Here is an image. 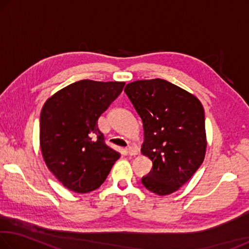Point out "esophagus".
<instances>
[{
	"label": "esophagus",
	"instance_id": "obj_1",
	"mask_svg": "<svg viewBox=\"0 0 249 249\" xmlns=\"http://www.w3.org/2000/svg\"><path fill=\"white\" fill-rule=\"evenodd\" d=\"M126 153H127L129 156H135L138 154V149L134 146H128L127 148H126Z\"/></svg>",
	"mask_w": 249,
	"mask_h": 249
}]
</instances>
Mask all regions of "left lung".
I'll return each mask as SVG.
<instances>
[{
  "label": "left lung",
  "mask_w": 249,
  "mask_h": 249,
  "mask_svg": "<svg viewBox=\"0 0 249 249\" xmlns=\"http://www.w3.org/2000/svg\"><path fill=\"white\" fill-rule=\"evenodd\" d=\"M124 91L142 121V153L153 161L142 183L158 196L170 195L204 160L203 107L195 95L162 79L138 80Z\"/></svg>",
  "instance_id": "left-lung-1"
}]
</instances>
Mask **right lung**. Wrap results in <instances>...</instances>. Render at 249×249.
<instances>
[{"label":"right lung","mask_w":249,"mask_h":249,"mask_svg":"<svg viewBox=\"0 0 249 249\" xmlns=\"http://www.w3.org/2000/svg\"><path fill=\"white\" fill-rule=\"evenodd\" d=\"M125 82L92 80L69 84L44 104L40 149L48 169L69 190L98 189L120 158L105 144L98 120L123 91Z\"/></svg>","instance_id":"right-lung-1"}]
</instances>
